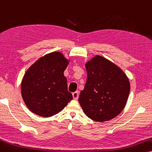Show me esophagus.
I'll return each mask as SVG.
<instances>
[{
  "instance_id": "esophagus-1",
  "label": "esophagus",
  "mask_w": 152,
  "mask_h": 152,
  "mask_svg": "<svg viewBox=\"0 0 152 152\" xmlns=\"http://www.w3.org/2000/svg\"><path fill=\"white\" fill-rule=\"evenodd\" d=\"M72 96L74 99H77L78 97H79V91H75V92H73Z\"/></svg>"
}]
</instances>
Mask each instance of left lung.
Wrapping results in <instances>:
<instances>
[{
	"mask_svg": "<svg viewBox=\"0 0 152 152\" xmlns=\"http://www.w3.org/2000/svg\"><path fill=\"white\" fill-rule=\"evenodd\" d=\"M87 78L79 103L85 113L95 121L113 119L124 108L130 90L124 72L114 63L96 56L85 65Z\"/></svg>",
	"mask_w": 152,
	"mask_h": 152,
	"instance_id": "1",
	"label": "left lung"
}]
</instances>
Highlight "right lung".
<instances>
[{"label":"right lung","instance_id":"1","mask_svg":"<svg viewBox=\"0 0 152 152\" xmlns=\"http://www.w3.org/2000/svg\"><path fill=\"white\" fill-rule=\"evenodd\" d=\"M68 65L60 52L43 56L27 70L21 85L22 96L27 108L42 117L56 115L72 99L67 91L64 71Z\"/></svg>","mask_w":152,"mask_h":152}]
</instances>
